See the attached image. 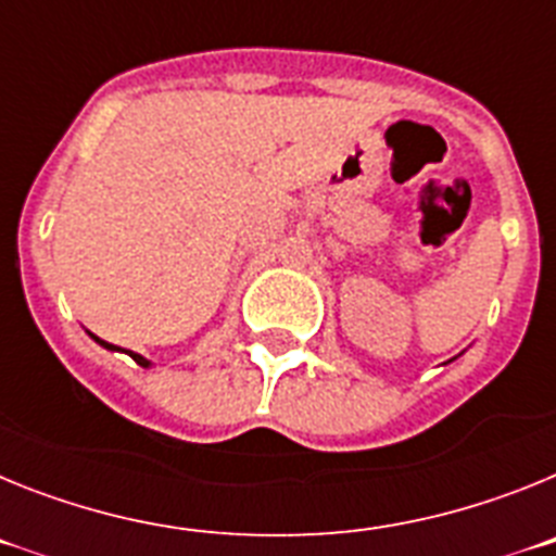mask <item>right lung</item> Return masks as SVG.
Returning a JSON list of instances; mask_svg holds the SVG:
<instances>
[{
  "mask_svg": "<svg viewBox=\"0 0 556 556\" xmlns=\"http://www.w3.org/2000/svg\"><path fill=\"white\" fill-rule=\"evenodd\" d=\"M91 337H94V333H91ZM94 339H97V342H100L102 348H108V351H119V348H116V345H111V342H105V339H100V337H94ZM130 356L136 358V362H139L141 367H150V362H147L144 356H139V353H132V351H130Z\"/></svg>",
  "mask_w": 556,
  "mask_h": 556,
  "instance_id": "1",
  "label": "right lung"
}]
</instances>
